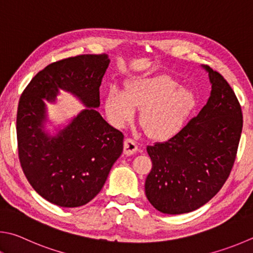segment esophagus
Here are the masks:
<instances>
[{"mask_svg":"<svg viewBox=\"0 0 253 253\" xmlns=\"http://www.w3.org/2000/svg\"><path fill=\"white\" fill-rule=\"evenodd\" d=\"M137 150H138L137 142L131 138H126L125 141H124V154L130 156L134 155Z\"/></svg>","mask_w":253,"mask_h":253,"instance_id":"1","label":"esophagus"}]
</instances>
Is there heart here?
Returning a JSON list of instances; mask_svg holds the SVG:
<instances>
[{
  "mask_svg": "<svg viewBox=\"0 0 253 253\" xmlns=\"http://www.w3.org/2000/svg\"><path fill=\"white\" fill-rule=\"evenodd\" d=\"M197 106L194 91L180 88L166 75L137 76L124 90L112 88L105 98V111L116 127H125L141 108L139 123L151 138L168 140L182 130Z\"/></svg>",
  "mask_w": 253,
  "mask_h": 253,
  "instance_id": "heart-1",
  "label": "heart"
}]
</instances>
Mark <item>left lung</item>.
I'll list each match as a JSON object with an SVG mask.
<instances>
[{"label": "left lung", "instance_id": "1", "mask_svg": "<svg viewBox=\"0 0 253 253\" xmlns=\"http://www.w3.org/2000/svg\"><path fill=\"white\" fill-rule=\"evenodd\" d=\"M208 102L182 130L147 146L153 168L146 178L147 199L167 214L191 212L221 189L230 174L242 131V112L228 82L207 65Z\"/></svg>", "mask_w": 253, "mask_h": 253}]
</instances>
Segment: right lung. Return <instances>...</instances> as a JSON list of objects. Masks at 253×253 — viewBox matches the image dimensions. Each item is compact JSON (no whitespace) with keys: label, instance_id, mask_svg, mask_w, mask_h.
<instances>
[{"label":"right lung","instance_id":"1","mask_svg":"<svg viewBox=\"0 0 253 253\" xmlns=\"http://www.w3.org/2000/svg\"><path fill=\"white\" fill-rule=\"evenodd\" d=\"M111 59L107 54L80 55L49 64L30 82L18 102V157L34 190L63 208L84 206L102 190L124 148L122 131L97 112L99 86ZM61 90L86 107L50 133L44 100Z\"/></svg>","mask_w":253,"mask_h":253}]
</instances>
